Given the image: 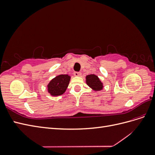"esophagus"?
<instances>
[{
	"label": "esophagus",
	"instance_id": "1",
	"mask_svg": "<svg viewBox=\"0 0 155 155\" xmlns=\"http://www.w3.org/2000/svg\"><path fill=\"white\" fill-rule=\"evenodd\" d=\"M74 75L75 76H80L81 75V73L80 72H74Z\"/></svg>",
	"mask_w": 155,
	"mask_h": 155
}]
</instances>
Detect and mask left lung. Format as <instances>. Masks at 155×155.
<instances>
[{"mask_svg":"<svg viewBox=\"0 0 155 155\" xmlns=\"http://www.w3.org/2000/svg\"><path fill=\"white\" fill-rule=\"evenodd\" d=\"M86 82L87 85L94 91H100L104 87L100 79L96 75H88L86 77Z\"/></svg>","mask_w":155,"mask_h":155,"instance_id":"left-lung-1","label":"left lung"}]
</instances>
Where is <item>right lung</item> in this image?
Listing matches in <instances>:
<instances>
[{"label": "right lung", "mask_w": 155, "mask_h": 155, "mask_svg": "<svg viewBox=\"0 0 155 155\" xmlns=\"http://www.w3.org/2000/svg\"><path fill=\"white\" fill-rule=\"evenodd\" d=\"M70 77L67 74H61L51 79L48 85V92L51 96L62 95L66 91Z\"/></svg>", "instance_id": "1"}]
</instances>
